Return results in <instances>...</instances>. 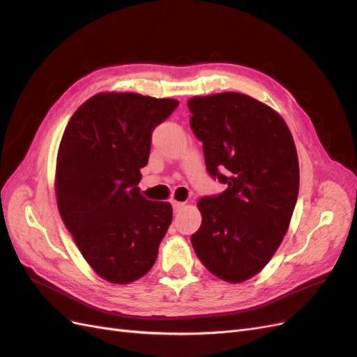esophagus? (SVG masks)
<instances>
[{
	"label": "esophagus",
	"instance_id": "obj_1",
	"mask_svg": "<svg viewBox=\"0 0 357 357\" xmlns=\"http://www.w3.org/2000/svg\"><path fill=\"white\" fill-rule=\"evenodd\" d=\"M171 205H172V208H174V211L177 213V211H180L183 207H185L186 205V202H180V201H172L171 202Z\"/></svg>",
	"mask_w": 357,
	"mask_h": 357
}]
</instances>
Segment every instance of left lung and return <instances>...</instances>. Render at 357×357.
Listing matches in <instances>:
<instances>
[{
	"instance_id": "1",
	"label": "left lung",
	"mask_w": 357,
	"mask_h": 357,
	"mask_svg": "<svg viewBox=\"0 0 357 357\" xmlns=\"http://www.w3.org/2000/svg\"><path fill=\"white\" fill-rule=\"evenodd\" d=\"M188 107L208 174L226 186L198 201L202 223L190 241L210 273L240 283L287 232L299 190L296 147L280 114L248 95L195 96Z\"/></svg>"
}]
</instances>
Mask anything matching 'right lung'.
<instances>
[{
	"instance_id": "obj_1",
	"label": "right lung",
	"mask_w": 357,
	"mask_h": 357,
	"mask_svg": "<svg viewBox=\"0 0 357 357\" xmlns=\"http://www.w3.org/2000/svg\"><path fill=\"white\" fill-rule=\"evenodd\" d=\"M178 102L138 93H98L66 128L56 160L61 218L93 271L107 282H135L153 266L172 220L168 202L138 189L152 132Z\"/></svg>"
}]
</instances>
